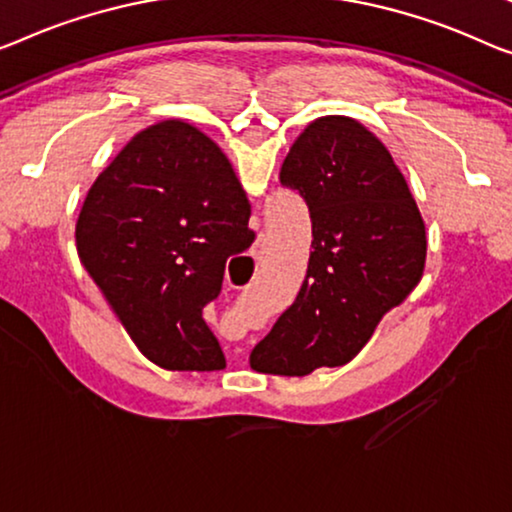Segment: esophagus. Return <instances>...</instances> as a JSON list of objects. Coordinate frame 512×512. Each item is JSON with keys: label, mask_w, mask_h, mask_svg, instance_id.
<instances>
[{"label": "esophagus", "mask_w": 512, "mask_h": 512, "mask_svg": "<svg viewBox=\"0 0 512 512\" xmlns=\"http://www.w3.org/2000/svg\"><path fill=\"white\" fill-rule=\"evenodd\" d=\"M264 250H266V236L264 234H259L257 236V243H255V259H262V255H264Z\"/></svg>", "instance_id": "1"}]
</instances>
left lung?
<instances>
[{"mask_svg":"<svg viewBox=\"0 0 512 512\" xmlns=\"http://www.w3.org/2000/svg\"><path fill=\"white\" fill-rule=\"evenodd\" d=\"M280 183L310 211L312 253L294 303L250 365L303 377L345 365L425 269V223L388 149L349 117L305 128L280 167Z\"/></svg>","mask_w":512,"mask_h":512,"instance_id":"1","label":"left lung"}]
</instances>
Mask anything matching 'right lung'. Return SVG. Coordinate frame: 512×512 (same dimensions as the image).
<instances>
[{
	"instance_id": "add662e5",
	"label": "right lung",
	"mask_w": 512,
	"mask_h": 512,
	"mask_svg": "<svg viewBox=\"0 0 512 512\" xmlns=\"http://www.w3.org/2000/svg\"><path fill=\"white\" fill-rule=\"evenodd\" d=\"M250 202L230 160L186 121L137 133L82 204L80 262L137 349L167 370H223L202 310L225 264L255 241Z\"/></svg>"
}]
</instances>
